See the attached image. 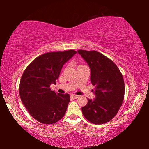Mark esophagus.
Instances as JSON below:
<instances>
[{
    "instance_id": "34e87169",
    "label": "esophagus",
    "mask_w": 149,
    "mask_h": 149,
    "mask_svg": "<svg viewBox=\"0 0 149 149\" xmlns=\"http://www.w3.org/2000/svg\"><path fill=\"white\" fill-rule=\"evenodd\" d=\"M71 97L74 98V99H77V98H79V96L75 95H71Z\"/></svg>"
}]
</instances>
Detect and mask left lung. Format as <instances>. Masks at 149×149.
Segmentation results:
<instances>
[{
  "mask_svg": "<svg viewBox=\"0 0 149 149\" xmlns=\"http://www.w3.org/2000/svg\"><path fill=\"white\" fill-rule=\"evenodd\" d=\"M77 53L89 65L91 82L95 86V98L88 99L81 108L83 114L95 124L107 123L116 115L122 104L125 93L122 74L112 60L99 52L79 50Z\"/></svg>",
  "mask_w": 149,
  "mask_h": 149,
  "instance_id": "1",
  "label": "left lung"
}]
</instances>
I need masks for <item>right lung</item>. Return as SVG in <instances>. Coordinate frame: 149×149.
I'll return each instance as SVG.
<instances>
[{
	"label": "right lung",
	"instance_id": "obj_1",
	"mask_svg": "<svg viewBox=\"0 0 149 149\" xmlns=\"http://www.w3.org/2000/svg\"><path fill=\"white\" fill-rule=\"evenodd\" d=\"M77 53L75 50L47 52L36 58L25 70L20 80L21 100L38 122L52 124L64 116L70 102L68 94L51 91L63 65Z\"/></svg>",
	"mask_w": 149,
	"mask_h": 149
}]
</instances>
